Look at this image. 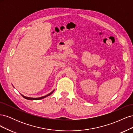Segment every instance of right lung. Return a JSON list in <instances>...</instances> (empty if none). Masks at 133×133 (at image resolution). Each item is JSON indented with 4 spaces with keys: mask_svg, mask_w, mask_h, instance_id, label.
<instances>
[{
    "mask_svg": "<svg viewBox=\"0 0 133 133\" xmlns=\"http://www.w3.org/2000/svg\"><path fill=\"white\" fill-rule=\"evenodd\" d=\"M54 90L50 92V93L48 94H47V95H45V96H42V97H40V98H33L27 97V96H24V95H23L22 94H21V95H22L23 97H24V98L25 99H28V100H40V99H43V98H46V97H47L48 96H49V95H51V94L52 93H53V92H54Z\"/></svg>",
    "mask_w": 133,
    "mask_h": 133,
    "instance_id": "1",
    "label": "right lung"
}]
</instances>
